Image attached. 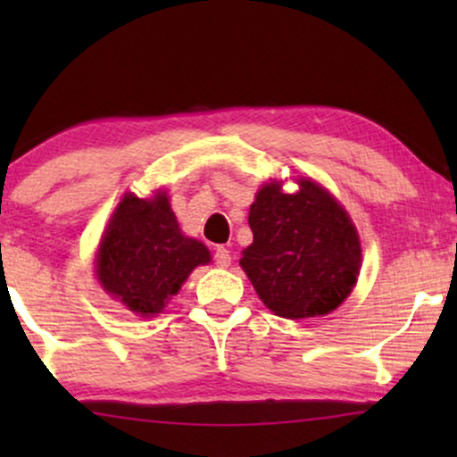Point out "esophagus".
<instances>
[{
    "label": "esophagus",
    "mask_w": 457,
    "mask_h": 457,
    "mask_svg": "<svg viewBox=\"0 0 457 457\" xmlns=\"http://www.w3.org/2000/svg\"><path fill=\"white\" fill-rule=\"evenodd\" d=\"M214 262L220 268L230 266V252H228V249L227 247H218L214 252Z\"/></svg>",
    "instance_id": "1"
}]
</instances>
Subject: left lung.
<instances>
[{"mask_svg": "<svg viewBox=\"0 0 457 457\" xmlns=\"http://www.w3.org/2000/svg\"><path fill=\"white\" fill-rule=\"evenodd\" d=\"M297 185L295 193H283L274 180L258 191L249 208L253 243L241 258L266 308L291 320L339 308L361 260L347 212L310 179Z\"/></svg>", "mask_w": 457, "mask_h": 457, "instance_id": "8db88e82", "label": "left lung"}]
</instances>
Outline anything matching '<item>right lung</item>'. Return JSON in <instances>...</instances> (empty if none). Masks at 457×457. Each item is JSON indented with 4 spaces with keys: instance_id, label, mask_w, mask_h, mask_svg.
I'll use <instances>...</instances> for the list:
<instances>
[{
    "instance_id": "1",
    "label": "right lung",
    "mask_w": 457,
    "mask_h": 457,
    "mask_svg": "<svg viewBox=\"0 0 457 457\" xmlns=\"http://www.w3.org/2000/svg\"><path fill=\"white\" fill-rule=\"evenodd\" d=\"M208 262V247L180 233L166 193L149 202L124 195L99 245L97 278L129 310L154 316Z\"/></svg>"
}]
</instances>
